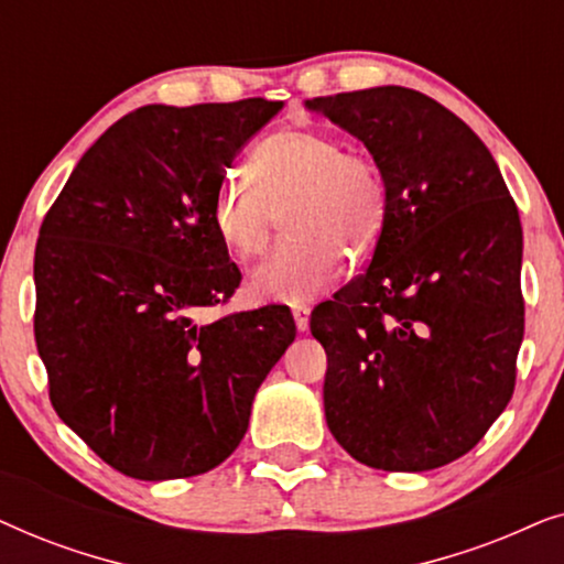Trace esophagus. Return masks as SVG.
Returning a JSON list of instances; mask_svg holds the SVG:
<instances>
[{
  "mask_svg": "<svg viewBox=\"0 0 564 564\" xmlns=\"http://www.w3.org/2000/svg\"><path fill=\"white\" fill-rule=\"evenodd\" d=\"M292 315H295L297 330H307V326H311V307L303 303H295L292 305Z\"/></svg>",
  "mask_w": 564,
  "mask_h": 564,
  "instance_id": "34e87169",
  "label": "esophagus"
}]
</instances>
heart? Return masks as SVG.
<instances>
[{
	"label": "heart",
	"mask_w": 564,
	"mask_h": 564,
	"mask_svg": "<svg viewBox=\"0 0 564 564\" xmlns=\"http://www.w3.org/2000/svg\"><path fill=\"white\" fill-rule=\"evenodd\" d=\"M251 180L228 176L215 192L213 228L238 261L264 257L276 218L290 238L253 274V292L272 300L318 295L351 257L382 234L384 184L367 156L344 151L321 130H280L249 161Z\"/></svg>",
	"instance_id": "obj_1"
}]
</instances>
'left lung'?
Wrapping results in <instances>:
<instances>
[{"mask_svg":"<svg viewBox=\"0 0 564 564\" xmlns=\"http://www.w3.org/2000/svg\"><path fill=\"white\" fill-rule=\"evenodd\" d=\"M367 145L384 223L365 274L311 315L330 434L361 465L426 473L506 411L523 341V234L467 122L405 87L305 99Z\"/></svg>","mask_w":564,"mask_h":564,"instance_id":"8db88e82","label":"left lung"}]
</instances>
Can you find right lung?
I'll return each instance as SVG.
<instances>
[{
    "label": "right lung",
    "mask_w": 564,
    "mask_h": 564,
    "mask_svg": "<svg viewBox=\"0 0 564 564\" xmlns=\"http://www.w3.org/2000/svg\"><path fill=\"white\" fill-rule=\"evenodd\" d=\"M280 110L261 97L138 107L84 153L41 226L35 344L51 403L135 480L203 475L228 459L259 384L295 341L284 305L205 326L192 318L241 284L213 199Z\"/></svg>",
    "instance_id": "obj_1"
}]
</instances>
